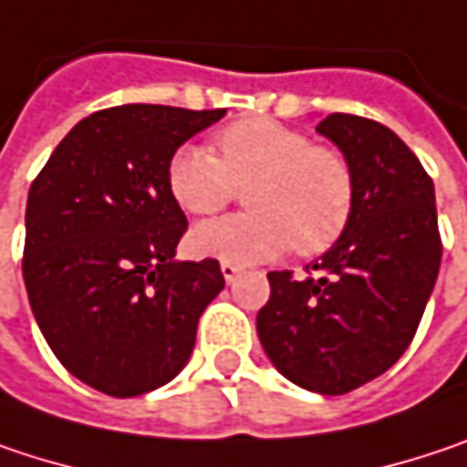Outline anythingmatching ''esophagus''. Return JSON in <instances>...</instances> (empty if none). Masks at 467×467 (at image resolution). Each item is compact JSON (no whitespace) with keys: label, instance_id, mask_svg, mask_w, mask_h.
Instances as JSON below:
<instances>
[{"label":"esophagus","instance_id":"34e87169","mask_svg":"<svg viewBox=\"0 0 467 467\" xmlns=\"http://www.w3.org/2000/svg\"><path fill=\"white\" fill-rule=\"evenodd\" d=\"M222 275H224L227 283H233L234 277L240 275V267H237L234 262H222Z\"/></svg>","mask_w":467,"mask_h":467}]
</instances>
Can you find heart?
<instances>
[{"label": "heart", "instance_id": "b5f03b06", "mask_svg": "<svg viewBox=\"0 0 467 467\" xmlns=\"http://www.w3.org/2000/svg\"><path fill=\"white\" fill-rule=\"evenodd\" d=\"M211 149L184 144L168 160V192L192 216L227 208L248 187L251 211L194 227L190 245L202 256L251 265L294 245L299 256L331 248L353 219L356 179L337 149L267 117L224 125Z\"/></svg>", "mask_w": 467, "mask_h": 467}]
</instances>
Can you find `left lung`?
I'll return each instance as SVG.
<instances>
[{"label": "left lung", "instance_id": "left-lung-1", "mask_svg": "<svg viewBox=\"0 0 467 467\" xmlns=\"http://www.w3.org/2000/svg\"><path fill=\"white\" fill-rule=\"evenodd\" d=\"M318 133L353 168V219L307 277L267 275L256 331L285 379L342 396L385 374L411 345L439 277L441 234L433 179L390 128L337 111Z\"/></svg>", "mask_w": 467, "mask_h": 467}]
</instances>
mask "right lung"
Returning a JSON list of instances; mask_svg holds the SVG:
<instances>
[{"mask_svg":"<svg viewBox=\"0 0 467 467\" xmlns=\"http://www.w3.org/2000/svg\"><path fill=\"white\" fill-rule=\"evenodd\" d=\"M224 109L125 104L79 119L31 182L23 283L56 358L130 399L171 382L224 288L216 259L173 262L187 216L168 160Z\"/></svg>","mask_w":467,"mask_h":467,"instance_id":"obj_1","label":"right lung"}]
</instances>
